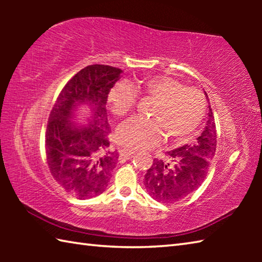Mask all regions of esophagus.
<instances>
[{
  "label": "esophagus",
  "mask_w": 262,
  "mask_h": 262,
  "mask_svg": "<svg viewBox=\"0 0 262 262\" xmlns=\"http://www.w3.org/2000/svg\"><path fill=\"white\" fill-rule=\"evenodd\" d=\"M121 157L126 158V159H132L135 156V151H132V150H121L120 151Z\"/></svg>",
  "instance_id": "esophagus-1"
}]
</instances>
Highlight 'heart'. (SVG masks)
<instances>
[{"mask_svg": "<svg viewBox=\"0 0 262 262\" xmlns=\"http://www.w3.org/2000/svg\"><path fill=\"white\" fill-rule=\"evenodd\" d=\"M155 100L152 119L132 118L119 127L117 140L123 148L141 150L151 148L165 137L184 142L189 140L205 118L206 99L198 89L186 88L176 78L145 77L135 85L117 83L111 89L108 103L117 117H125L135 108L137 94Z\"/></svg>", "mask_w": 262, "mask_h": 262, "instance_id": "obj_1", "label": "heart"}]
</instances>
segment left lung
<instances>
[{
	"mask_svg": "<svg viewBox=\"0 0 262 262\" xmlns=\"http://www.w3.org/2000/svg\"><path fill=\"white\" fill-rule=\"evenodd\" d=\"M216 144L215 118L209 106L205 130L193 144L167 151L166 162L154 159L144 176V186L149 195L158 202L173 203L196 190L209 172Z\"/></svg>",
	"mask_w": 262,
	"mask_h": 262,
	"instance_id": "left-lung-1",
	"label": "left lung"
}]
</instances>
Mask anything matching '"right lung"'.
<instances>
[{
    "label": "right lung",
    "mask_w": 262,
    "mask_h": 262,
    "mask_svg": "<svg viewBox=\"0 0 262 262\" xmlns=\"http://www.w3.org/2000/svg\"><path fill=\"white\" fill-rule=\"evenodd\" d=\"M121 73L112 66H88L69 79L51 111L45 135L48 168L57 184L79 200L103 193L117 165L119 155L110 149L106 101ZM82 102L91 104L93 114L89 127L78 128L69 119Z\"/></svg>",
    "instance_id": "right-lung-1"
}]
</instances>
